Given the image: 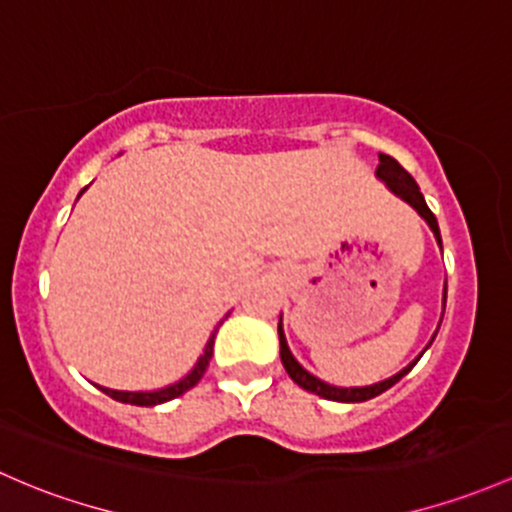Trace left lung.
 <instances>
[{
    "label": "left lung",
    "instance_id": "8db88e82",
    "mask_svg": "<svg viewBox=\"0 0 512 512\" xmlns=\"http://www.w3.org/2000/svg\"><path fill=\"white\" fill-rule=\"evenodd\" d=\"M378 159H380V164H378V169H375V176L383 181V184L387 186V191H392L397 198H402L405 203H410L414 211L422 215L424 223H427L429 230L434 233V240H437V245L441 247L439 223H437V218H434V213L429 211V206H427V201H424L422 191H419L417 181H414L412 176L407 174V171L402 169V166L397 164L395 159L387 157V154H378ZM444 306H446V284H444ZM439 324H441V321H439ZM437 331H439V328H437ZM437 331H434V336H437ZM277 333H279V358H282V365H284V370L289 373V378H292L299 387H304V390L314 392V395L324 397V400H333V402H365V400H370V397H378L380 392L390 390V387L395 385L397 380H402L407 373H410V370L414 368V363L422 358L424 351H427V348L432 346V341H434V336H432V341L427 343V348H424V351L419 353L410 365H405L400 373L392 375V378L380 380V383H373V385H363V387H336V385L324 383V380H319L316 375H311L309 370H306L304 365H301L299 360L294 358L292 351H289V346H287V336H284L282 316H279Z\"/></svg>",
    "mask_w": 512,
    "mask_h": 512
}]
</instances>
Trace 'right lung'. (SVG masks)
<instances>
[{"mask_svg":"<svg viewBox=\"0 0 512 512\" xmlns=\"http://www.w3.org/2000/svg\"><path fill=\"white\" fill-rule=\"evenodd\" d=\"M83 191H85V188H83ZM83 191L78 193V198L83 196ZM220 324H223V321H220ZM218 326L213 328L211 338H208V343H206V348H203V353L198 355L196 365H193V368L188 370L184 378L176 380V383H171V385H166V387H159V390H134V392L132 390H110V387H102V385H98V387H100L102 392H105V395H110L112 400L125 402V405H137V407H154V405H161V402H169V400H174V397L184 395V392L191 390V387L203 378V373H206L208 363H211L213 343H215V333H218Z\"/></svg>","mask_w":512,"mask_h":512,"instance_id":"1","label":"right lung"}]
</instances>
